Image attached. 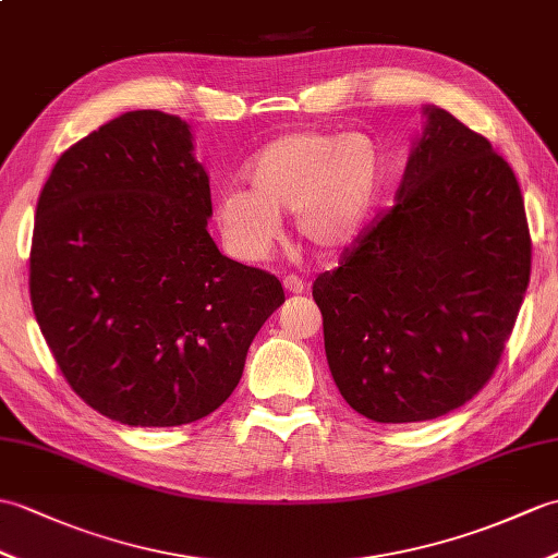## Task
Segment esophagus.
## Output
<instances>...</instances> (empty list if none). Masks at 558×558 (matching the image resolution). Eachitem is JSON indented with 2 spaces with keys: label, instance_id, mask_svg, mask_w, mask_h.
Masks as SVG:
<instances>
[{
  "label": "esophagus",
  "instance_id": "esophagus-1",
  "mask_svg": "<svg viewBox=\"0 0 558 558\" xmlns=\"http://www.w3.org/2000/svg\"><path fill=\"white\" fill-rule=\"evenodd\" d=\"M282 284H284V290L292 292V294H300V292L306 290V282L302 278H296V276H288L282 280Z\"/></svg>",
  "mask_w": 558,
  "mask_h": 558
}]
</instances>
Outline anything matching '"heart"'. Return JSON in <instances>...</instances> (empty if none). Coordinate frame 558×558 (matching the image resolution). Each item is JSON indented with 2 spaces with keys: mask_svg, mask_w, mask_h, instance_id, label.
<instances>
[{
  "mask_svg": "<svg viewBox=\"0 0 558 558\" xmlns=\"http://www.w3.org/2000/svg\"><path fill=\"white\" fill-rule=\"evenodd\" d=\"M383 149L368 135L288 133L258 149L244 166L250 190L228 187L216 202L226 247L242 262H264L278 242L280 214L323 252L352 244L378 206Z\"/></svg>",
  "mask_w": 558,
  "mask_h": 558,
  "instance_id": "b5f03b06",
  "label": "heart"
}]
</instances>
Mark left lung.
<instances>
[{
	"mask_svg": "<svg viewBox=\"0 0 558 558\" xmlns=\"http://www.w3.org/2000/svg\"><path fill=\"white\" fill-rule=\"evenodd\" d=\"M397 204L314 282L335 385L378 423H418L489 383L530 282L523 194L487 137L425 109Z\"/></svg>",
	"mask_w": 558,
	"mask_h": 558,
	"instance_id": "left-lung-1",
	"label": "left lung"
}]
</instances>
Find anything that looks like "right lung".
I'll return each mask as SVG.
<instances>
[{
  "label": "right lung",
  "instance_id": "1",
  "mask_svg": "<svg viewBox=\"0 0 558 558\" xmlns=\"http://www.w3.org/2000/svg\"><path fill=\"white\" fill-rule=\"evenodd\" d=\"M185 121L128 111L61 154L37 199L31 304L71 390L123 425L209 416L284 302L218 252Z\"/></svg>",
  "mask_w": 558,
  "mask_h": 558
}]
</instances>
